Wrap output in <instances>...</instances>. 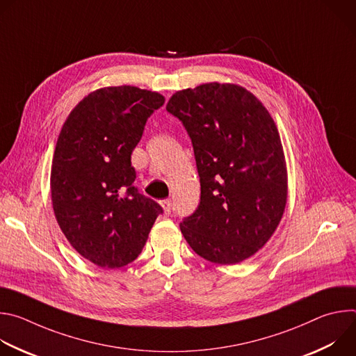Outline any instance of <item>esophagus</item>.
<instances>
[{
    "label": "esophagus",
    "instance_id": "obj_1",
    "mask_svg": "<svg viewBox=\"0 0 356 356\" xmlns=\"http://www.w3.org/2000/svg\"><path fill=\"white\" fill-rule=\"evenodd\" d=\"M161 204H162V207H163V211H165V214H170L172 213V210H173V202H172V200H162L161 201Z\"/></svg>",
    "mask_w": 356,
    "mask_h": 356
}]
</instances>
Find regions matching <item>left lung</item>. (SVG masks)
<instances>
[{
    "instance_id": "obj_1",
    "label": "left lung",
    "mask_w": 356,
    "mask_h": 356,
    "mask_svg": "<svg viewBox=\"0 0 356 356\" xmlns=\"http://www.w3.org/2000/svg\"><path fill=\"white\" fill-rule=\"evenodd\" d=\"M166 110L191 139L201 186L200 204L180 222L181 234L210 262L248 259L269 241L286 207L287 172L275 121L235 84L177 91Z\"/></svg>"
}]
</instances>
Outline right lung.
Masks as SVG:
<instances>
[{
	"label": "right lung",
	"mask_w": 356,
	"mask_h": 356,
	"mask_svg": "<svg viewBox=\"0 0 356 356\" xmlns=\"http://www.w3.org/2000/svg\"><path fill=\"white\" fill-rule=\"evenodd\" d=\"M165 104L159 92L132 86L84 97L58 138L50 191L70 245L104 269L138 258L163 209L139 193L131 155L147 118Z\"/></svg>",
	"instance_id": "right-lung-1"
}]
</instances>
